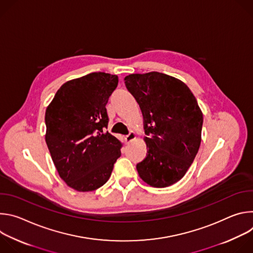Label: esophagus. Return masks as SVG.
<instances>
[{
    "instance_id": "1",
    "label": "esophagus",
    "mask_w": 253,
    "mask_h": 253,
    "mask_svg": "<svg viewBox=\"0 0 253 253\" xmlns=\"http://www.w3.org/2000/svg\"><path fill=\"white\" fill-rule=\"evenodd\" d=\"M136 136H137V135H136V133H135L134 131H131L128 135H126V136H125V141L129 143V142L133 141V140L136 138Z\"/></svg>"
}]
</instances>
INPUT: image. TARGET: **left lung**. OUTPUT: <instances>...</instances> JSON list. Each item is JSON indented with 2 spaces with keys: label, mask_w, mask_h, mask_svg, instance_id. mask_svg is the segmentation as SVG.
Segmentation results:
<instances>
[{
  "label": "left lung",
  "mask_w": 253,
  "mask_h": 253,
  "mask_svg": "<svg viewBox=\"0 0 253 253\" xmlns=\"http://www.w3.org/2000/svg\"><path fill=\"white\" fill-rule=\"evenodd\" d=\"M124 80L139 104L146 134L147 154L136 165L138 174L152 187L170 186L185 175L200 146L203 114L197 100L185 83L159 72Z\"/></svg>",
  "instance_id": "obj_1"
}]
</instances>
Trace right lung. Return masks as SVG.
Masks as SVG:
<instances>
[{
    "mask_svg": "<svg viewBox=\"0 0 253 253\" xmlns=\"http://www.w3.org/2000/svg\"><path fill=\"white\" fill-rule=\"evenodd\" d=\"M118 76L94 72L64 83L46 109V143L66 184L79 192L103 186L121 155L109 132L106 104Z\"/></svg>",
    "mask_w": 253,
    "mask_h": 253,
    "instance_id": "1",
    "label": "right lung"
}]
</instances>
